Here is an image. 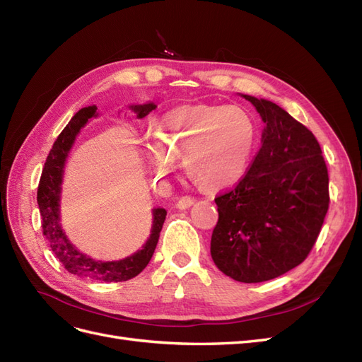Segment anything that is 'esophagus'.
Wrapping results in <instances>:
<instances>
[{"label":"esophagus","instance_id":"34e87169","mask_svg":"<svg viewBox=\"0 0 362 362\" xmlns=\"http://www.w3.org/2000/svg\"><path fill=\"white\" fill-rule=\"evenodd\" d=\"M193 204H194V199L189 198V196H184V198H181L177 202V208L178 210H187V208H190Z\"/></svg>","mask_w":362,"mask_h":362}]
</instances>
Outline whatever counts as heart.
Instances as JSON below:
<instances>
[{
	"label": "heart",
	"mask_w": 362,
	"mask_h": 362,
	"mask_svg": "<svg viewBox=\"0 0 362 362\" xmlns=\"http://www.w3.org/2000/svg\"><path fill=\"white\" fill-rule=\"evenodd\" d=\"M258 128L245 108L189 104L163 113L145 141L144 156L157 180L168 178L175 158L206 192L233 189L242 181L258 148Z\"/></svg>",
	"instance_id": "heart-1"
}]
</instances>
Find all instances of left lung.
<instances>
[{"instance_id":"left-lung-1","label":"left lung","mask_w":362,"mask_h":362,"mask_svg":"<svg viewBox=\"0 0 362 362\" xmlns=\"http://www.w3.org/2000/svg\"><path fill=\"white\" fill-rule=\"evenodd\" d=\"M264 129L261 148L237 187L214 199L217 269L238 282H264L308 257L329 206V178L319 141L275 103L242 95Z\"/></svg>"}]
</instances>
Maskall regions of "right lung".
I'll list each match as a JSON object with an SVG mask.
<instances>
[{"mask_svg":"<svg viewBox=\"0 0 362 362\" xmlns=\"http://www.w3.org/2000/svg\"><path fill=\"white\" fill-rule=\"evenodd\" d=\"M157 105L148 101L146 104H131L128 108L137 115V119H144ZM96 107H84L76 113L71 122L54 141L45 161V168L42 170V177L37 189V205L42 217L43 235L47 237L54 255L62 262L63 267L76 276L89 278L103 282H122L137 276L144 270L154 254L158 243L160 231L166 218L168 211L161 206L152 208V226L146 243L134 254L117 261H100L90 258L87 254L75 247L69 237L64 233L60 218V198L64 166L69 157V152L75 144L76 136L81 128L89 122L92 117H98Z\"/></svg>","mask_w":362,"mask_h":362,"instance_id":"1","label":"right lung"}]
</instances>
